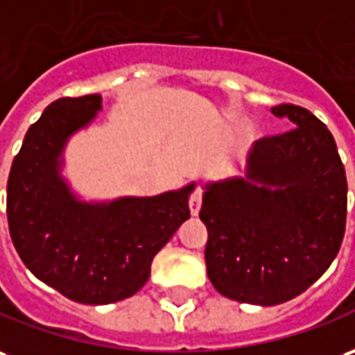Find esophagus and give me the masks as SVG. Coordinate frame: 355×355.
I'll return each instance as SVG.
<instances>
[{
	"mask_svg": "<svg viewBox=\"0 0 355 355\" xmlns=\"http://www.w3.org/2000/svg\"><path fill=\"white\" fill-rule=\"evenodd\" d=\"M201 202H202V189L201 187H197V189L191 193V197H189V210H191L193 216H197V214H199V210H201Z\"/></svg>",
	"mask_w": 355,
	"mask_h": 355,
	"instance_id": "obj_1",
	"label": "esophagus"
}]
</instances>
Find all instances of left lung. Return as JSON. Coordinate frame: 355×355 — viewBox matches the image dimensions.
Here are the masks:
<instances>
[{"label":"left lung","mask_w":355,"mask_h":355,"mask_svg":"<svg viewBox=\"0 0 355 355\" xmlns=\"http://www.w3.org/2000/svg\"><path fill=\"white\" fill-rule=\"evenodd\" d=\"M294 129L255 141L245 178L205 185L207 275L241 304L278 305L317 282L344 238L348 183L334 137L309 110H270Z\"/></svg>","instance_id":"8db88e82"}]
</instances>
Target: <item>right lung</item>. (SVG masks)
I'll use <instances>...</instances> for the list:
<instances>
[{"instance_id": "right-lung-1", "label": "right lung", "mask_w": 355, "mask_h": 355, "mask_svg": "<svg viewBox=\"0 0 355 355\" xmlns=\"http://www.w3.org/2000/svg\"><path fill=\"white\" fill-rule=\"evenodd\" d=\"M100 110V94L51 102L26 131L7 182L9 232L26 268L89 305L121 302L146 284L154 255L189 218L195 189L80 201L61 175L63 150Z\"/></svg>"}]
</instances>
